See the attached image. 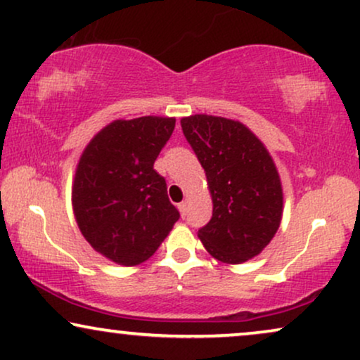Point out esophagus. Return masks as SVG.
<instances>
[{
	"mask_svg": "<svg viewBox=\"0 0 360 360\" xmlns=\"http://www.w3.org/2000/svg\"><path fill=\"white\" fill-rule=\"evenodd\" d=\"M177 207H179V212H181V216L186 217V214H188V202L183 201V202H181L179 206H177Z\"/></svg>",
	"mask_w": 360,
	"mask_h": 360,
	"instance_id": "1",
	"label": "esophagus"
}]
</instances>
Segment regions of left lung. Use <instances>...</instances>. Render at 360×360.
Listing matches in <instances>:
<instances>
[{"mask_svg": "<svg viewBox=\"0 0 360 360\" xmlns=\"http://www.w3.org/2000/svg\"><path fill=\"white\" fill-rule=\"evenodd\" d=\"M181 127L204 167L212 217L198 231L212 257L227 264L252 259L281 224L282 188L264 144L239 121L194 115Z\"/></svg>", "mask_w": 360, "mask_h": 360, "instance_id": "1", "label": "left lung"}]
</instances>
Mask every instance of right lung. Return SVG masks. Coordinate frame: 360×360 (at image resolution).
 Segmentation results:
<instances>
[{
	"label": "right lung",
	"instance_id": "right-lung-1",
	"mask_svg": "<svg viewBox=\"0 0 360 360\" xmlns=\"http://www.w3.org/2000/svg\"><path fill=\"white\" fill-rule=\"evenodd\" d=\"M174 117L117 120L94 136L79 159L72 209L86 240L121 266L158 251L179 219L154 161L174 131Z\"/></svg>",
	"mask_w": 360,
	"mask_h": 360
}]
</instances>
